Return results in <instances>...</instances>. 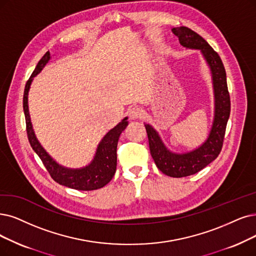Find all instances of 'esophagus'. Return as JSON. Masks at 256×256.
Returning a JSON list of instances; mask_svg holds the SVG:
<instances>
[{
	"instance_id": "esophagus-1",
	"label": "esophagus",
	"mask_w": 256,
	"mask_h": 256,
	"mask_svg": "<svg viewBox=\"0 0 256 256\" xmlns=\"http://www.w3.org/2000/svg\"><path fill=\"white\" fill-rule=\"evenodd\" d=\"M129 116H130V118L132 120L140 118L142 116H144V111H142V109L140 108V107H134V108L130 109Z\"/></svg>"
}]
</instances>
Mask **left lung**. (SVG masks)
Masks as SVG:
<instances>
[{
    "label": "left lung",
    "instance_id": "left-lung-1",
    "mask_svg": "<svg viewBox=\"0 0 256 256\" xmlns=\"http://www.w3.org/2000/svg\"><path fill=\"white\" fill-rule=\"evenodd\" d=\"M172 32L178 38L182 46L200 49L202 51L211 69L214 96H216V114L208 140L198 149L185 154H176L167 150L158 132L150 125H145L150 153L156 167L168 176L184 178L196 174L218 156L224 144L231 103L226 70L216 51H214L205 38L188 27H176L172 29Z\"/></svg>",
    "mask_w": 256,
    "mask_h": 256
}]
</instances>
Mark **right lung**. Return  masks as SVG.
Returning <instances> with one entry per match:
<instances>
[{
    "instance_id": "add662e5",
    "label": "right lung",
    "mask_w": 256,
    "mask_h": 256,
    "mask_svg": "<svg viewBox=\"0 0 256 256\" xmlns=\"http://www.w3.org/2000/svg\"><path fill=\"white\" fill-rule=\"evenodd\" d=\"M50 58L49 51L43 56L40 60L36 69L32 76L27 80L24 98H23V108L26 120V131L28 140L32 145L34 152L38 156L40 160L43 162L45 168L47 169L51 178L54 182H58L60 185H63L69 188L82 191H90L96 190L104 187L105 185L114 178L116 170V147L120 134L122 131L126 128L128 122L127 118L122 120L118 125H116L114 129H111L108 134L98 144L94 160L89 166L82 169H67L60 166L52 158H51L48 153L43 149L38 142L30 122L29 111H28V91L30 84H32L34 76H36L40 70L44 68Z\"/></svg>"
}]
</instances>
